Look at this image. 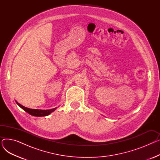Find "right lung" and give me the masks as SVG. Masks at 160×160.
I'll return each instance as SVG.
<instances>
[{
    "instance_id": "add662e5",
    "label": "right lung",
    "mask_w": 160,
    "mask_h": 160,
    "mask_svg": "<svg viewBox=\"0 0 160 160\" xmlns=\"http://www.w3.org/2000/svg\"><path fill=\"white\" fill-rule=\"evenodd\" d=\"M16 103L18 104V105L21 107L22 110H24L25 112H27V113H28L30 115H33V116H36V117H44V116H47L49 114L51 113L52 112H53L55 110L56 108H53V109H50V110H35V109H30V108H28L27 107H24L23 106H22L21 104H20L19 103H18L17 101H15Z\"/></svg>"
}]
</instances>
